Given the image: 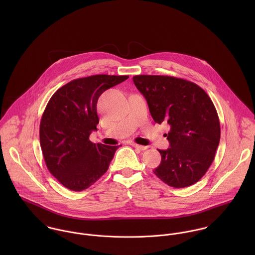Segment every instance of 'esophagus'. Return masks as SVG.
<instances>
[{"instance_id":"1","label":"esophagus","mask_w":255,"mask_h":255,"mask_svg":"<svg viewBox=\"0 0 255 255\" xmlns=\"http://www.w3.org/2000/svg\"><path fill=\"white\" fill-rule=\"evenodd\" d=\"M132 146L139 149V150H146L147 149V146L139 145V144H136V143H132Z\"/></svg>"}]
</instances>
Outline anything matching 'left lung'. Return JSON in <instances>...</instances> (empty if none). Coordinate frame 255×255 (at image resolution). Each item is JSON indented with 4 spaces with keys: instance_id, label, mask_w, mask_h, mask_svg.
Returning a JSON list of instances; mask_svg holds the SVG:
<instances>
[{
    "instance_id": "obj_1",
    "label": "left lung",
    "mask_w": 255,
    "mask_h": 255,
    "mask_svg": "<svg viewBox=\"0 0 255 255\" xmlns=\"http://www.w3.org/2000/svg\"><path fill=\"white\" fill-rule=\"evenodd\" d=\"M155 123L171 129L170 148L158 151L161 163L154 174L170 186L181 188L198 182L211 166L220 142L216 108L197 84L168 75H134Z\"/></svg>"
}]
</instances>
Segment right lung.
Wrapping results in <instances>:
<instances>
[{"label": "right lung", "mask_w": 255, "mask_h": 255, "mask_svg": "<svg viewBox=\"0 0 255 255\" xmlns=\"http://www.w3.org/2000/svg\"><path fill=\"white\" fill-rule=\"evenodd\" d=\"M128 75L96 74L76 78L59 88L40 122V146L49 172L67 188L81 191L108 170L119 146L89 140L99 123L97 101Z\"/></svg>", "instance_id": "1"}]
</instances>
